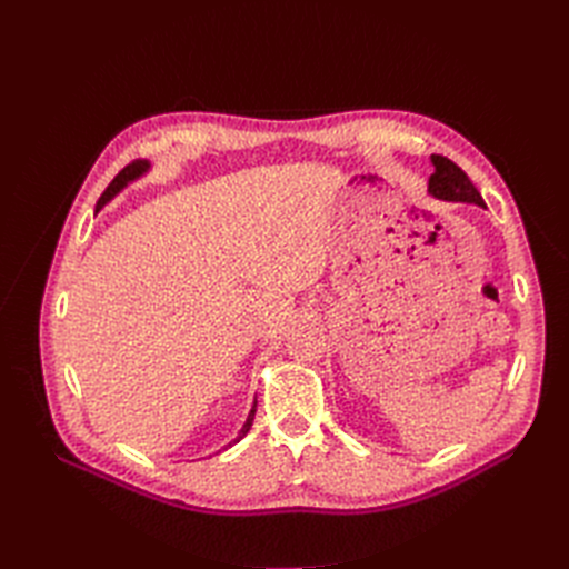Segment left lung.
<instances>
[{"mask_svg":"<svg viewBox=\"0 0 569 569\" xmlns=\"http://www.w3.org/2000/svg\"><path fill=\"white\" fill-rule=\"evenodd\" d=\"M432 163L435 173L429 178V194H435L443 201H465L485 206V199H481L477 187L470 182L468 176H465V170L460 166H456L451 159L439 157V153H435Z\"/></svg>","mask_w":569,"mask_h":569,"instance_id":"obj_1","label":"left lung"}]
</instances>
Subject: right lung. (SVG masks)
Instances as JSON below:
<instances>
[{"label": "right lung", "instance_id": "right-lung-1", "mask_svg": "<svg viewBox=\"0 0 569 569\" xmlns=\"http://www.w3.org/2000/svg\"><path fill=\"white\" fill-rule=\"evenodd\" d=\"M149 170V163L147 161H132V163H128L123 170H120V173L111 180V184L104 189V194L99 197V201H97V211L101 209V206H104L107 201H111L120 189H123L128 182H132V180H137L140 176H144ZM253 416H256V403H253V408H251V412H249V418H247V422H244V427H242V432H239V437L234 439V441H239L242 437H247V432L251 429V425H253Z\"/></svg>", "mask_w": 569, "mask_h": 569}]
</instances>
